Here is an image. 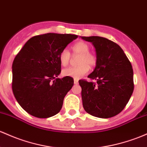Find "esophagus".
<instances>
[{
  "instance_id": "1",
  "label": "esophagus",
  "mask_w": 147,
  "mask_h": 147,
  "mask_svg": "<svg viewBox=\"0 0 147 147\" xmlns=\"http://www.w3.org/2000/svg\"><path fill=\"white\" fill-rule=\"evenodd\" d=\"M74 84H79V81H78V80H77V79H74Z\"/></svg>"
}]
</instances>
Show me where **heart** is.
Returning a JSON list of instances; mask_svg holds the SVG:
<instances>
[{
	"label": "heart",
	"mask_w": 147,
	"mask_h": 147,
	"mask_svg": "<svg viewBox=\"0 0 147 147\" xmlns=\"http://www.w3.org/2000/svg\"><path fill=\"white\" fill-rule=\"evenodd\" d=\"M72 49L74 55H80L77 62L78 65L64 69L62 73L63 76L80 79L88 72L89 67L91 68L96 65L97 57L94 54L90 52V46L85 42H78L72 46ZM70 58V53L67 49H63L59 54V61L63 66L68 65Z\"/></svg>",
	"instance_id": "1"
}]
</instances>
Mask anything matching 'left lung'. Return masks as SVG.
Returning <instances> with one entry per match:
<instances>
[{
    "label": "left lung",
    "mask_w": 147,
    "mask_h": 147,
    "mask_svg": "<svg viewBox=\"0 0 147 147\" xmlns=\"http://www.w3.org/2000/svg\"><path fill=\"white\" fill-rule=\"evenodd\" d=\"M96 49L97 63L88 77L96 82L79 81L84 110L93 117L107 119L119 114L134 90L133 70L117 43L99 36L81 37Z\"/></svg>",
    "instance_id": "left-lung-1"
}]
</instances>
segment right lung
<instances>
[{
	"mask_svg": "<svg viewBox=\"0 0 147 147\" xmlns=\"http://www.w3.org/2000/svg\"><path fill=\"white\" fill-rule=\"evenodd\" d=\"M77 38L71 34L46 33L26 42L12 63V91L24 110L38 118H49L62 108L72 88L70 77L57 78L61 71L59 54Z\"/></svg>",
	"mask_w": 147,
	"mask_h": 147,
	"instance_id": "obj_1",
	"label": "right lung"
}]
</instances>
